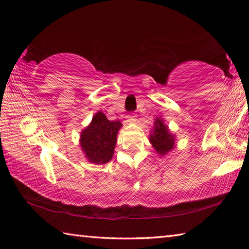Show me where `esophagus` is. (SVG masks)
Returning a JSON list of instances; mask_svg holds the SVG:
<instances>
[{
	"instance_id": "esophagus-1",
	"label": "esophagus",
	"mask_w": 249,
	"mask_h": 249,
	"mask_svg": "<svg viewBox=\"0 0 249 249\" xmlns=\"http://www.w3.org/2000/svg\"><path fill=\"white\" fill-rule=\"evenodd\" d=\"M125 118H126V123L132 124V123H135V121H137V115H135V114H131V115L126 116Z\"/></svg>"
}]
</instances>
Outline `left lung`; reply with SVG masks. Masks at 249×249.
Returning a JSON list of instances; mask_svg holds the SVG:
<instances>
[{"label":"left lung","mask_w":249,"mask_h":249,"mask_svg":"<svg viewBox=\"0 0 249 249\" xmlns=\"http://www.w3.org/2000/svg\"><path fill=\"white\" fill-rule=\"evenodd\" d=\"M149 141L153 144L156 152L160 155H165L170 152L175 145V137L169 133L167 126L163 124L162 120L157 119L155 121L154 133L149 137Z\"/></svg>","instance_id":"left-lung-1"}]
</instances>
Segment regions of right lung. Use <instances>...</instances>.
Instances as JSON below:
<instances>
[{"label":"right lung","mask_w":249,"mask_h":249,"mask_svg":"<svg viewBox=\"0 0 249 249\" xmlns=\"http://www.w3.org/2000/svg\"><path fill=\"white\" fill-rule=\"evenodd\" d=\"M120 126L119 121H110L102 111L96 112L91 124L81 132V148L89 161L106 163L110 160Z\"/></svg>","instance_id":"obj_1"}]
</instances>
